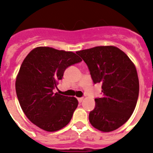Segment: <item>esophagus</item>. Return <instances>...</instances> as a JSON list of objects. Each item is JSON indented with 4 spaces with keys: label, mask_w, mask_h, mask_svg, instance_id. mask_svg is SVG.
Returning a JSON list of instances; mask_svg holds the SVG:
<instances>
[{
    "label": "esophagus",
    "mask_w": 153,
    "mask_h": 153,
    "mask_svg": "<svg viewBox=\"0 0 153 153\" xmlns=\"http://www.w3.org/2000/svg\"><path fill=\"white\" fill-rule=\"evenodd\" d=\"M78 101H79V102H81L83 100V98H82V97H80V98H77Z\"/></svg>",
    "instance_id": "esophagus-1"
}]
</instances>
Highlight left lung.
Segmentation results:
<instances>
[{
  "label": "left lung",
  "instance_id": "obj_1",
  "mask_svg": "<svg viewBox=\"0 0 153 153\" xmlns=\"http://www.w3.org/2000/svg\"><path fill=\"white\" fill-rule=\"evenodd\" d=\"M90 70L93 83L102 84V97L95 99L89 115L91 125L104 132L120 128L134 111L140 83L134 63L114 46H100L76 51Z\"/></svg>",
  "mask_w": 153,
  "mask_h": 153
}]
</instances>
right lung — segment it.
<instances>
[{
  "instance_id": "add662e5",
  "label": "right lung",
  "mask_w": 153,
  "mask_h": 153,
  "mask_svg": "<svg viewBox=\"0 0 153 153\" xmlns=\"http://www.w3.org/2000/svg\"><path fill=\"white\" fill-rule=\"evenodd\" d=\"M80 61L75 53L49 47H36L28 53L17 74L15 88L21 109L31 123L47 132L60 130L70 123L78 100L53 90L65 70Z\"/></svg>"
}]
</instances>
